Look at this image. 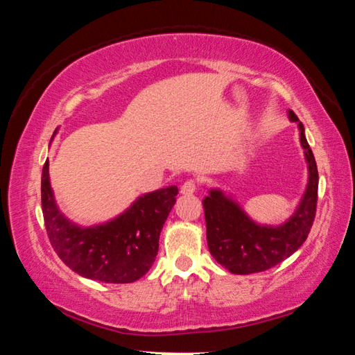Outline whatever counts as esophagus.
I'll list each match as a JSON object with an SVG mask.
<instances>
[{"mask_svg":"<svg viewBox=\"0 0 355 355\" xmlns=\"http://www.w3.org/2000/svg\"><path fill=\"white\" fill-rule=\"evenodd\" d=\"M196 188H197V184H196L194 180H188V182H184L182 184V188H180V192H182L183 196H189V194H194Z\"/></svg>","mask_w":355,"mask_h":355,"instance_id":"esophagus-1","label":"esophagus"}]
</instances>
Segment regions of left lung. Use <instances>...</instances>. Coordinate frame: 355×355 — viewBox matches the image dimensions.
Segmentation results:
<instances>
[{
	"instance_id": "1",
	"label": "left lung",
	"mask_w": 355,
	"mask_h": 355,
	"mask_svg": "<svg viewBox=\"0 0 355 355\" xmlns=\"http://www.w3.org/2000/svg\"><path fill=\"white\" fill-rule=\"evenodd\" d=\"M300 146L309 167V183L296 211L280 225H261L252 220L239 203L220 189H209L203 199L209 254L232 274H254L275 266L293 255L307 239L313 225L318 200V167L313 152L305 139L304 125L296 114Z\"/></svg>"
}]
</instances>
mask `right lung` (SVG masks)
Returning a JSON list of instances; mask_svg holds the SVG:
<instances>
[{"mask_svg":"<svg viewBox=\"0 0 355 355\" xmlns=\"http://www.w3.org/2000/svg\"><path fill=\"white\" fill-rule=\"evenodd\" d=\"M48 159L42 169V211L58 257L83 277L105 284H131L146 275L158 254L159 233L175 205V184L147 192L117 218L81 227L58 208Z\"/></svg>","mask_w":355,"mask_h":355,"instance_id":"add662e5","label":"right lung"}]
</instances>
